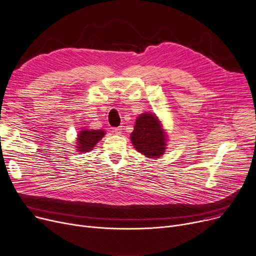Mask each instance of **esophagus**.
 Masks as SVG:
<instances>
[{"mask_svg":"<svg viewBox=\"0 0 256 256\" xmlns=\"http://www.w3.org/2000/svg\"><path fill=\"white\" fill-rule=\"evenodd\" d=\"M114 132L116 135H121V133H122V127L120 126V127L114 128Z\"/></svg>","mask_w":256,"mask_h":256,"instance_id":"esophagus-1","label":"esophagus"}]
</instances>
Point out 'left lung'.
Returning <instances> with one entry per match:
<instances>
[{
  "instance_id": "1",
  "label": "left lung",
  "mask_w": 256,
  "mask_h": 256,
  "mask_svg": "<svg viewBox=\"0 0 256 256\" xmlns=\"http://www.w3.org/2000/svg\"><path fill=\"white\" fill-rule=\"evenodd\" d=\"M130 140L138 152L152 159L160 158L164 154L168 142L166 130H164L159 118L148 112L136 118Z\"/></svg>"
}]
</instances>
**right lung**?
<instances>
[{"label":"right lung","mask_w":256,"mask_h":256,"mask_svg":"<svg viewBox=\"0 0 256 256\" xmlns=\"http://www.w3.org/2000/svg\"><path fill=\"white\" fill-rule=\"evenodd\" d=\"M104 130H91L82 128L78 133L76 142H75V150H78V153H86L92 151L94 146L102 140L105 135Z\"/></svg>","instance_id":"right-lung-1"}]
</instances>
